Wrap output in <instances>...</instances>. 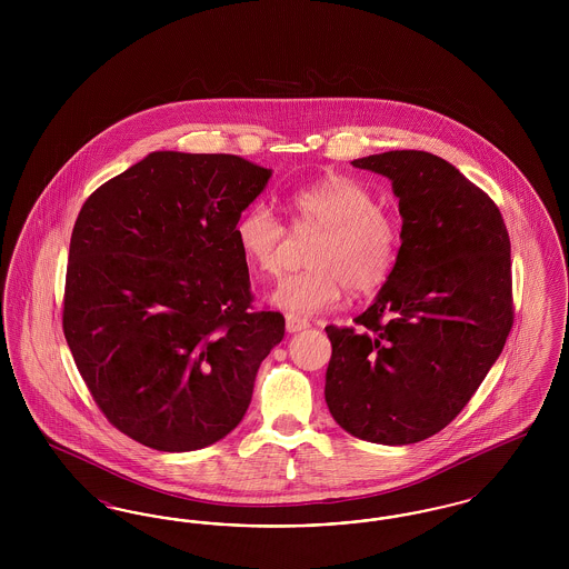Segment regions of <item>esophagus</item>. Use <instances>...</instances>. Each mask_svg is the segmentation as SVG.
Segmentation results:
<instances>
[{
    "label": "esophagus",
    "instance_id": "34e87169",
    "mask_svg": "<svg viewBox=\"0 0 569 569\" xmlns=\"http://www.w3.org/2000/svg\"><path fill=\"white\" fill-rule=\"evenodd\" d=\"M286 328H288V332H300V330L309 328V320L288 313V316H286Z\"/></svg>",
    "mask_w": 569,
    "mask_h": 569
}]
</instances>
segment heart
<instances>
[{
  "instance_id": "obj_1",
  "label": "heart",
  "mask_w": 569,
  "mask_h": 569,
  "mask_svg": "<svg viewBox=\"0 0 569 569\" xmlns=\"http://www.w3.org/2000/svg\"><path fill=\"white\" fill-rule=\"evenodd\" d=\"M295 234L320 232L307 253V271L286 277L272 302L298 318L339 305L352 295L379 290L399 258L401 226L376 196L352 177L332 174L288 193ZM234 239L249 269L262 279L283 271L288 228L269 204L256 202L237 219Z\"/></svg>"
}]
</instances>
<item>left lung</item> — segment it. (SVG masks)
<instances>
[{
	"instance_id": "8db88e82",
	"label": "left lung",
	"mask_w": 569,
	"mask_h": 569,
	"mask_svg": "<svg viewBox=\"0 0 569 569\" xmlns=\"http://www.w3.org/2000/svg\"><path fill=\"white\" fill-rule=\"evenodd\" d=\"M352 163L392 181L401 249L356 326H326V403L353 437L406 446L448 427L503 350L515 325L510 237L487 191L433 153Z\"/></svg>"
}]
</instances>
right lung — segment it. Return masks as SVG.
<instances>
[{"label":"right lung","mask_w":569,"mask_h":569,"mask_svg":"<svg viewBox=\"0 0 569 569\" xmlns=\"http://www.w3.org/2000/svg\"><path fill=\"white\" fill-rule=\"evenodd\" d=\"M269 179L239 156L156 151L82 204L63 335L96 406L142 446L190 452L230 433L283 339V316L251 305L234 239Z\"/></svg>","instance_id":"add662e5"}]
</instances>
